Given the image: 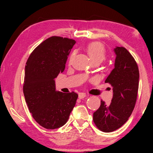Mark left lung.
Wrapping results in <instances>:
<instances>
[{
  "instance_id": "left-lung-1",
  "label": "left lung",
  "mask_w": 153,
  "mask_h": 153,
  "mask_svg": "<svg viewBox=\"0 0 153 153\" xmlns=\"http://www.w3.org/2000/svg\"><path fill=\"white\" fill-rule=\"evenodd\" d=\"M76 42L52 36L31 52L25 66L23 87L33 118L45 129L62 127L69 119L78 96L68 89L56 91L54 78L65 68L68 56Z\"/></svg>"
}]
</instances>
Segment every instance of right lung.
Returning a JSON list of instances; mask_svg holds the SVG:
<instances>
[{
	"instance_id": "right-lung-1",
	"label": "right lung",
	"mask_w": 153,
	"mask_h": 153,
	"mask_svg": "<svg viewBox=\"0 0 153 153\" xmlns=\"http://www.w3.org/2000/svg\"><path fill=\"white\" fill-rule=\"evenodd\" d=\"M127 52L117 53L114 68L105 82L112 86L111 102L101 101L94 113V122L101 131L111 132L125 124L134 109L139 88V70L134 59Z\"/></svg>"
}]
</instances>
